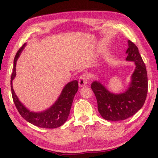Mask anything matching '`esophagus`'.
Listing matches in <instances>:
<instances>
[{"label":"esophagus","instance_id":"1","mask_svg":"<svg viewBox=\"0 0 158 158\" xmlns=\"http://www.w3.org/2000/svg\"><path fill=\"white\" fill-rule=\"evenodd\" d=\"M87 83H88V76L85 74H83L79 79V87H83L86 85Z\"/></svg>","mask_w":158,"mask_h":158}]
</instances>
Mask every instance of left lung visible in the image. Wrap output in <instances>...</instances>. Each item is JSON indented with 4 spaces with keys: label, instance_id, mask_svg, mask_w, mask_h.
I'll return each mask as SVG.
<instances>
[{
    "label": "left lung",
    "instance_id": "1",
    "mask_svg": "<svg viewBox=\"0 0 158 158\" xmlns=\"http://www.w3.org/2000/svg\"><path fill=\"white\" fill-rule=\"evenodd\" d=\"M126 53L127 62H135V69L130 77L127 88L122 93L110 92L98 81L92 83L98 110L102 118L108 121L124 120L135 115L145 102L148 89L146 67L135 44L127 41Z\"/></svg>",
    "mask_w": 158,
    "mask_h": 158
}]
</instances>
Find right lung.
I'll list each match as a JSON object with an SVG mask.
<instances>
[{"label": "right lung", "mask_w": 158, "mask_h": 158, "mask_svg": "<svg viewBox=\"0 0 158 158\" xmlns=\"http://www.w3.org/2000/svg\"><path fill=\"white\" fill-rule=\"evenodd\" d=\"M26 45V43L18 50L13 61V70L11 77V88L13 102L20 115L28 122L40 127L56 128L63 125L68 119L73 98L78 91V81L74 80L66 84L56 102L43 111L35 112L26 108L20 101L13 88V81L16 76V63Z\"/></svg>", "instance_id": "1"}]
</instances>
